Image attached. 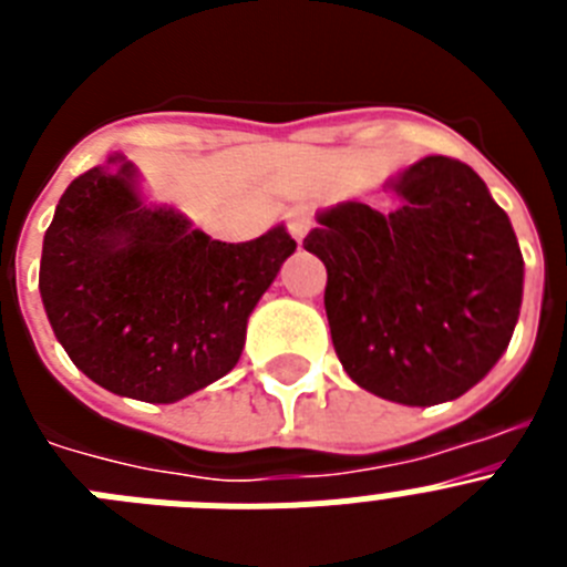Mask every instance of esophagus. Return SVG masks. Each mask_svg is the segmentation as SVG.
Here are the masks:
<instances>
[{"label": "esophagus", "mask_w": 567, "mask_h": 567, "mask_svg": "<svg viewBox=\"0 0 567 567\" xmlns=\"http://www.w3.org/2000/svg\"><path fill=\"white\" fill-rule=\"evenodd\" d=\"M315 227V221H312V213H309V209H295L292 215H289V233H292V238L298 240H303L309 235V229Z\"/></svg>", "instance_id": "1"}]
</instances>
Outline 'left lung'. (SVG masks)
Wrapping results in <instances>:
<instances>
[{
  "mask_svg": "<svg viewBox=\"0 0 567 567\" xmlns=\"http://www.w3.org/2000/svg\"><path fill=\"white\" fill-rule=\"evenodd\" d=\"M392 189V213L338 204L303 238L327 267L334 352L354 383L383 400H457L508 349L523 252L508 215L457 158L429 155Z\"/></svg>",
  "mask_w": 567,
  "mask_h": 567,
  "instance_id": "obj_1",
  "label": "left lung"
}]
</instances>
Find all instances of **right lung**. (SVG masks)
<instances>
[{"label":"right lung","instance_id":"add662e5","mask_svg":"<svg viewBox=\"0 0 567 567\" xmlns=\"http://www.w3.org/2000/svg\"><path fill=\"white\" fill-rule=\"evenodd\" d=\"M113 155L70 182L44 233L39 289L50 327L93 383L175 403L238 363L247 320L295 252L284 227L247 244L193 229L138 198Z\"/></svg>","mask_w":567,"mask_h":567}]
</instances>
